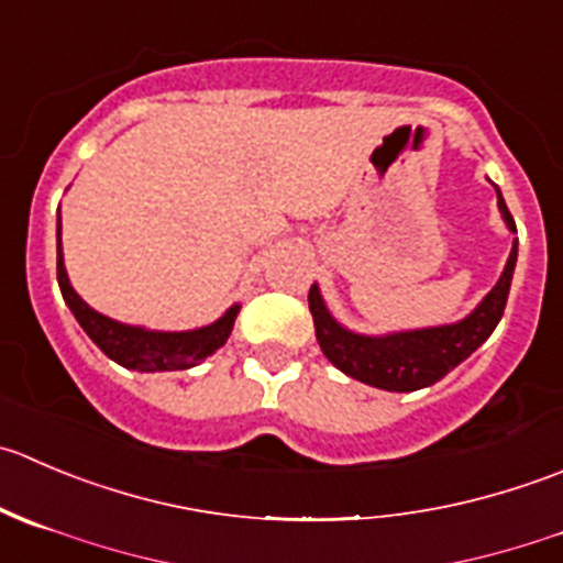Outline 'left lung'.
Returning <instances> with one entry per match:
<instances>
[{
  "label": "left lung",
  "instance_id": "8db88e82",
  "mask_svg": "<svg viewBox=\"0 0 563 563\" xmlns=\"http://www.w3.org/2000/svg\"><path fill=\"white\" fill-rule=\"evenodd\" d=\"M498 209L504 214L509 231L517 233L515 217L506 209L504 198L498 192ZM517 264V242L511 247L506 269L500 275L498 286L484 297V302L473 310L467 319L456 321V324L432 327V330H412V332H393L385 338H368L354 335V332L343 330L330 310L321 302L319 286H310L308 305L313 313L316 338L324 352V357L332 365L343 371L352 379L365 382V385L382 387V390L409 393L418 387L434 385L443 379L451 368L471 357L498 327L500 316H504L506 299H509L511 275H515Z\"/></svg>",
  "mask_w": 563,
  "mask_h": 563
}]
</instances>
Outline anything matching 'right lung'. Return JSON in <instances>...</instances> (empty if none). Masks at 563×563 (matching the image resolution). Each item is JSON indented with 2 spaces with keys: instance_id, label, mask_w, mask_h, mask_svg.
Masks as SVG:
<instances>
[{
  "instance_id": "right-lung-1",
  "label": "right lung",
  "mask_w": 563,
  "mask_h": 563,
  "mask_svg": "<svg viewBox=\"0 0 563 563\" xmlns=\"http://www.w3.org/2000/svg\"><path fill=\"white\" fill-rule=\"evenodd\" d=\"M57 283L63 291L65 305L90 341L107 354L109 360L120 363L123 368L134 371H184L198 365L200 360L214 354L228 341L236 321L239 305H233L220 321L200 327L192 332H151L143 327H129L120 321L96 313L79 294L70 288L68 275L63 266V247H59V222H57Z\"/></svg>"
}]
</instances>
